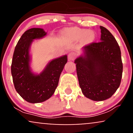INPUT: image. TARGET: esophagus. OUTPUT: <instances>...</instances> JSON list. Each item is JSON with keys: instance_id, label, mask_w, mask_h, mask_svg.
Listing matches in <instances>:
<instances>
[{"instance_id": "34e87169", "label": "esophagus", "mask_w": 133, "mask_h": 133, "mask_svg": "<svg viewBox=\"0 0 133 133\" xmlns=\"http://www.w3.org/2000/svg\"><path fill=\"white\" fill-rule=\"evenodd\" d=\"M76 56H77V54H76V52H70L69 54L68 58L69 60H74V59L76 57Z\"/></svg>"}]
</instances>
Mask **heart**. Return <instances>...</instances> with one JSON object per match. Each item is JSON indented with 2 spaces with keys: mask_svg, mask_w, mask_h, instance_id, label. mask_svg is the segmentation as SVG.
Returning <instances> with one entry per match:
<instances>
[{
  "mask_svg": "<svg viewBox=\"0 0 133 133\" xmlns=\"http://www.w3.org/2000/svg\"><path fill=\"white\" fill-rule=\"evenodd\" d=\"M67 36L74 40H79L82 38V40L86 44L91 43L95 39V34L92 30L88 31L84 29L77 27L69 30L67 32Z\"/></svg>",
  "mask_w": 133,
  "mask_h": 133,
  "instance_id": "obj_1",
  "label": "heart"
}]
</instances>
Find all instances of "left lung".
<instances>
[{
	"mask_svg": "<svg viewBox=\"0 0 133 133\" xmlns=\"http://www.w3.org/2000/svg\"><path fill=\"white\" fill-rule=\"evenodd\" d=\"M100 29V42L85 45L84 56L74 62L82 92L93 101L106 100L113 95L123 74L119 46L109 30L103 26Z\"/></svg>",
	"mask_w": 133,
	"mask_h": 133,
	"instance_id": "left-lung-1",
	"label": "left lung"
}]
</instances>
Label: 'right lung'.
I'll return each mask as SVG.
<instances>
[{"instance_id":"1","label":"right lung","mask_w":133,"mask_h":133,"mask_svg":"<svg viewBox=\"0 0 133 133\" xmlns=\"http://www.w3.org/2000/svg\"><path fill=\"white\" fill-rule=\"evenodd\" d=\"M46 35L42 29L26 30L18 41L11 65V73L15 89L24 99L30 103L45 101L52 96L57 87L59 77L67 61V56L54 59L43 72L34 74L30 69L29 50L33 39Z\"/></svg>"}]
</instances>
